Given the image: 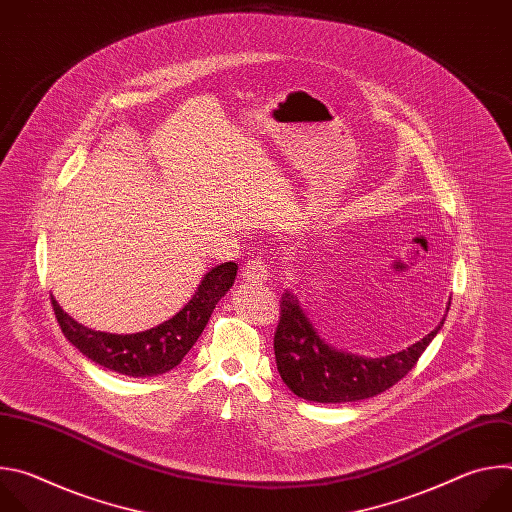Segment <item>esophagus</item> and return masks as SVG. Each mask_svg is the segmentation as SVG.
I'll use <instances>...</instances> for the list:
<instances>
[{
	"label": "esophagus",
	"mask_w": 512,
	"mask_h": 512,
	"mask_svg": "<svg viewBox=\"0 0 512 512\" xmlns=\"http://www.w3.org/2000/svg\"><path fill=\"white\" fill-rule=\"evenodd\" d=\"M243 275L249 279V281H265L269 277V265L257 257V259H249L245 265H243Z\"/></svg>",
	"instance_id": "1"
}]
</instances>
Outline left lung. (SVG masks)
Masks as SVG:
<instances>
[{
    "instance_id": "obj_1",
    "label": "left lung",
    "mask_w": 512,
    "mask_h": 512,
    "mask_svg": "<svg viewBox=\"0 0 512 512\" xmlns=\"http://www.w3.org/2000/svg\"><path fill=\"white\" fill-rule=\"evenodd\" d=\"M279 310V324L273 336L277 371L298 397L316 403H350L391 389L415 367L446 320L401 352L362 358L328 346L291 291L281 296Z\"/></svg>"
}]
</instances>
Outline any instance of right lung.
<instances>
[{
    "label": "right lung",
    "mask_w": 512,
    "mask_h": 512,
    "mask_svg": "<svg viewBox=\"0 0 512 512\" xmlns=\"http://www.w3.org/2000/svg\"><path fill=\"white\" fill-rule=\"evenodd\" d=\"M237 263L210 269L198 285L194 298L168 322L137 334L95 332L72 320L52 298L58 326L66 340L101 367L127 377H154L168 373L194 346L212 310L233 287Z\"/></svg>",
    "instance_id": "right-lung-1"
}]
</instances>
